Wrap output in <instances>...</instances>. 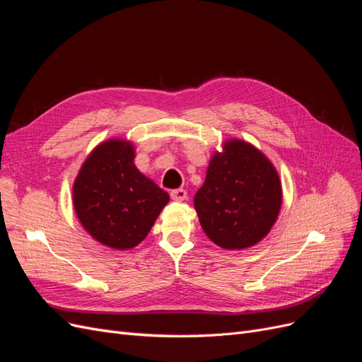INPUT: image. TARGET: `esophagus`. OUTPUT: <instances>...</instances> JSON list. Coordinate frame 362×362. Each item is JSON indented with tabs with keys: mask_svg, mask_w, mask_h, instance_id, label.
I'll list each match as a JSON object with an SVG mask.
<instances>
[{
	"mask_svg": "<svg viewBox=\"0 0 362 362\" xmlns=\"http://www.w3.org/2000/svg\"><path fill=\"white\" fill-rule=\"evenodd\" d=\"M170 198H172L173 201H178V202L185 201V199H187V192H185L184 189L172 190V192H170Z\"/></svg>",
	"mask_w": 362,
	"mask_h": 362,
	"instance_id": "obj_1",
	"label": "esophagus"
}]
</instances>
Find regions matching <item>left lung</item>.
<instances>
[{
    "instance_id": "1",
    "label": "left lung",
    "mask_w": 362,
    "mask_h": 362,
    "mask_svg": "<svg viewBox=\"0 0 362 362\" xmlns=\"http://www.w3.org/2000/svg\"><path fill=\"white\" fill-rule=\"evenodd\" d=\"M194 210L206 237L226 250L258 245L282 206L279 173L262 151L243 139H228L214 151Z\"/></svg>"
}]
</instances>
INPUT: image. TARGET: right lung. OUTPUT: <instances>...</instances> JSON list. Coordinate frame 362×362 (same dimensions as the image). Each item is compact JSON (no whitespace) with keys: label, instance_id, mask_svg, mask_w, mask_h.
Wrapping results in <instances>:
<instances>
[{"label":"right lung","instance_id":"obj_1","mask_svg":"<svg viewBox=\"0 0 362 362\" xmlns=\"http://www.w3.org/2000/svg\"><path fill=\"white\" fill-rule=\"evenodd\" d=\"M133 141L112 137L83 161L72 185L78 222L98 243L129 250L141 243L170 201L168 192L141 173Z\"/></svg>","mask_w":362,"mask_h":362}]
</instances>
